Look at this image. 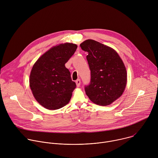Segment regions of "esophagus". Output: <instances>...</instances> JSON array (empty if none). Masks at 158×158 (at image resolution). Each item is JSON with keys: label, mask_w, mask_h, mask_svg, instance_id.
I'll return each instance as SVG.
<instances>
[{"label": "esophagus", "mask_w": 158, "mask_h": 158, "mask_svg": "<svg viewBox=\"0 0 158 158\" xmlns=\"http://www.w3.org/2000/svg\"><path fill=\"white\" fill-rule=\"evenodd\" d=\"M76 83L77 86V87H79V86L80 85V84H81V80H80V79H77V80L76 81Z\"/></svg>", "instance_id": "obj_1"}]
</instances>
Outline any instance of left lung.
Wrapping results in <instances>:
<instances>
[{
    "instance_id": "8db88e82",
    "label": "left lung",
    "mask_w": 158,
    "mask_h": 158,
    "mask_svg": "<svg viewBox=\"0 0 158 158\" xmlns=\"http://www.w3.org/2000/svg\"><path fill=\"white\" fill-rule=\"evenodd\" d=\"M80 46L88 53L91 71V81L84 87L87 96L98 105L110 104L126 87L127 73L122 59L114 49L92 39L84 41Z\"/></svg>"
}]
</instances>
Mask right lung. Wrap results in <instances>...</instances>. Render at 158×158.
I'll list each match as a JSON object with an SVG mask.
<instances>
[{
	"label": "right lung",
	"instance_id": "right-lung-1",
	"mask_svg": "<svg viewBox=\"0 0 158 158\" xmlns=\"http://www.w3.org/2000/svg\"><path fill=\"white\" fill-rule=\"evenodd\" d=\"M77 48L72 43L61 44L44 53L34 64L30 87L35 99L45 108L58 109L69 102L76 84L65 64Z\"/></svg>",
	"mask_w": 158,
	"mask_h": 158
}]
</instances>
